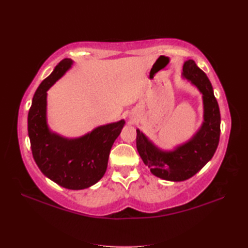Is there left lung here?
<instances>
[{
    "mask_svg": "<svg viewBox=\"0 0 248 248\" xmlns=\"http://www.w3.org/2000/svg\"><path fill=\"white\" fill-rule=\"evenodd\" d=\"M183 77L202 93L204 121L194 138L176 150L164 152L136 130V148L145 165L155 176L168 181H184L197 173L212 159L219 141L220 113L211 82L193 60L183 65Z\"/></svg>",
    "mask_w": 248,
    "mask_h": 248,
    "instance_id": "1",
    "label": "left lung"
}]
</instances>
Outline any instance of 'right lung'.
Returning a JSON list of instances; mask_svg holds the SVG:
<instances>
[{"label": "right lung", "instance_id": "obj_1", "mask_svg": "<svg viewBox=\"0 0 248 248\" xmlns=\"http://www.w3.org/2000/svg\"><path fill=\"white\" fill-rule=\"evenodd\" d=\"M71 64L69 59L61 61L37 88L28 116V130L31 154L44 175L62 187L83 189L97 183L107 171L110 148L124 120L98 127L76 140L50 132L46 121V91Z\"/></svg>", "mask_w": 248, "mask_h": 248}]
</instances>
